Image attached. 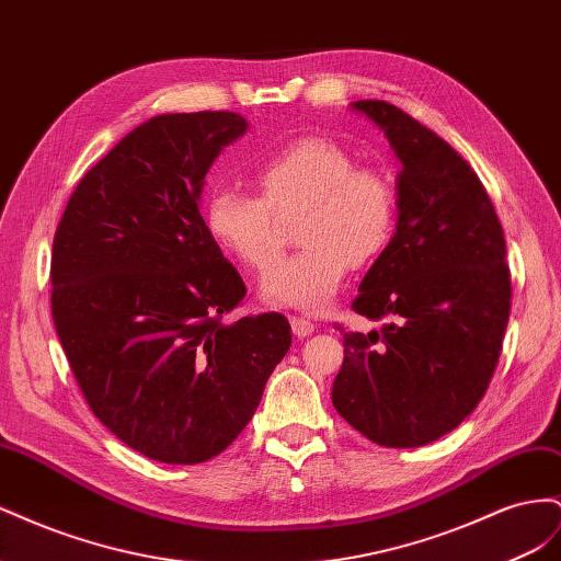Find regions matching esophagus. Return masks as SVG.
<instances>
[{"mask_svg":"<svg viewBox=\"0 0 561 561\" xmlns=\"http://www.w3.org/2000/svg\"><path fill=\"white\" fill-rule=\"evenodd\" d=\"M290 325H293V332H295V336H309L313 330H316V325L311 320H307V318H299V316H293L290 318Z\"/></svg>","mask_w":561,"mask_h":561,"instance_id":"1","label":"esophagus"}]
</instances>
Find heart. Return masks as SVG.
Instances as JSON below:
<instances>
[{"label": "heart", "mask_w": 561, "mask_h": 561, "mask_svg": "<svg viewBox=\"0 0 561 561\" xmlns=\"http://www.w3.org/2000/svg\"><path fill=\"white\" fill-rule=\"evenodd\" d=\"M257 196L215 190L203 206L210 239L254 271L274 264L285 243L280 222L295 219L290 260L266 274L262 293L278 307L325 309L348 266L363 268L388 248L396 229V194L377 168L355 165L346 147L304 135L254 161Z\"/></svg>", "instance_id": "1"}]
</instances>
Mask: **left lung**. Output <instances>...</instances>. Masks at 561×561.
<instances>
[{"instance_id":"left-lung-1","label":"left lung","mask_w":561,"mask_h":561,"mask_svg":"<svg viewBox=\"0 0 561 561\" xmlns=\"http://www.w3.org/2000/svg\"><path fill=\"white\" fill-rule=\"evenodd\" d=\"M353 107L402 163L400 215L353 299L383 325L344 334L332 402L371 443L421 447L454 431L494 377L513 297L503 227L478 173L437 133L383 100Z\"/></svg>"}]
</instances>
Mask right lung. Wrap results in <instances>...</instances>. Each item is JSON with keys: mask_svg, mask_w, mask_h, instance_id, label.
<instances>
[{"mask_svg": "<svg viewBox=\"0 0 561 561\" xmlns=\"http://www.w3.org/2000/svg\"><path fill=\"white\" fill-rule=\"evenodd\" d=\"M245 128L236 112L149 118L79 180L54 236L50 313L81 393L161 463L225 451L293 344L280 313L225 320L245 283L198 213L210 163Z\"/></svg>", "mask_w": 561, "mask_h": 561, "instance_id": "obj_1", "label": "right lung"}]
</instances>
